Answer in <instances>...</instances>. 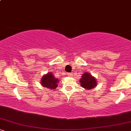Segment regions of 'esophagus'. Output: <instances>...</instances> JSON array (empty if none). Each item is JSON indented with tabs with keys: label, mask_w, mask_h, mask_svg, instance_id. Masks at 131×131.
I'll return each mask as SVG.
<instances>
[{
	"label": "esophagus",
	"mask_w": 131,
	"mask_h": 131,
	"mask_svg": "<svg viewBox=\"0 0 131 131\" xmlns=\"http://www.w3.org/2000/svg\"><path fill=\"white\" fill-rule=\"evenodd\" d=\"M67 76H69V77H72L73 74L71 73H67Z\"/></svg>",
	"instance_id": "obj_1"
}]
</instances>
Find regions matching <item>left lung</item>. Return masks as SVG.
<instances>
[{
    "mask_svg": "<svg viewBox=\"0 0 131 131\" xmlns=\"http://www.w3.org/2000/svg\"><path fill=\"white\" fill-rule=\"evenodd\" d=\"M79 81L80 86L86 89H92L97 85L96 79L88 72L82 74Z\"/></svg>",
    "mask_w": 131,
    "mask_h": 131,
    "instance_id": "obj_1",
    "label": "left lung"
}]
</instances>
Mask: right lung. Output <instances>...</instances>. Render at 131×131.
<instances>
[{
    "mask_svg": "<svg viewBox=\"0 0 131 131\" xmlns=\"http://www.w3.org/2000/svg\"><path fill=\"white\" fill-rule=\"evenodd\" d=\"M58 79L55 78L52 73L49 72L43 76L40 83L43 86L47 88L48 89H54L58 86Z\"/></svg>",
    "mask_w": 131,
    "mask_h": 131,
    "instance_id": "1",
    "label": "right lung"
}]
</instances>
